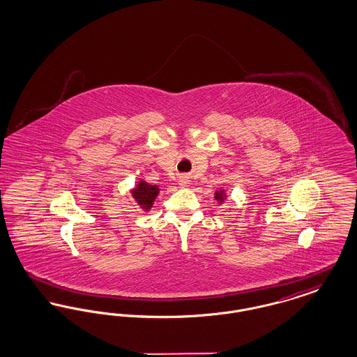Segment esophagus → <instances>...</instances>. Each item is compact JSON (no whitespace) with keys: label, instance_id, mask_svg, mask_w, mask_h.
Listing matches in <instances>:
<instances>
[{"label":"esophagus","instance_id":"esophagus-1","mask_svg":"<svg viewBox=\"0 0 357 357\" xmlns=\"http://www.w3.org/2000/svg\"><path fill=\"white\" fill-rule=\"evenodd\" d=\"M178 183L181 187H188L190 186V178L187 175H182V176H179Z\"/></svg>","mask_w":357,"mask_h":357}]
</instances>
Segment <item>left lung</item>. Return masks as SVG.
<instances>
[{"instance_id":"obj_1","label":"left lung","mask_w":357,"mask_h":357,"mask_svg":"<svg viewBox=\"0 0 357 357\" xmlns=\"http://www.w3.org/2000/svg\"><path fill=\"white\" fill-rule=\"evenodd\" d=\"M220 204H222L225 199H226V194H225V190H220V191H215V197H214Z\"/></svg>"}]
</instances>
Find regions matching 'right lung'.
I'll list each match as a JSON object with an SVG mask.
<instances>
[{"label":"right lung","instance_id":"add662e5","mask_svg":"<svg viewBox=\"0 0 357 357\" xmlns=\"http://www.w3.org/2000/svg\"><path fill=\"white\" fill-rule=\"evenodd\" d=\"M131 192L140 208L149 211L153 207V201L159 194V187L156 185H150L146 181H139Z\"/></svg>","mask_w":357,"mask_h":357}]
</instances>
